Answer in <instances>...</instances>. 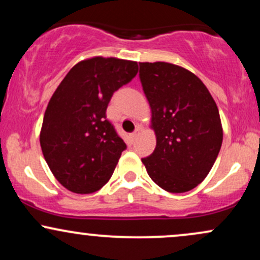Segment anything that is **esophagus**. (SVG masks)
Returning a JSON list of instances; mask_svg holds the SVG:
<instances>
[{
  "mask_svg": "<svg viewBox=\"0 0 260 260\" xmlns=\"http://www.w3.org/2000/svg\"><path fill=\"white\" fill-rule=\"evenodd\" d=\"M139 132H140L139 128H136V129H134V132H133V133H131V137H132V139L136 138V137L138 136V134H139Z\"/></svg>",
  "mask_w": 260,
  "mask_h": 260,
  "instance_id": "34e87169",
  "label": "esophagus"
}]
</instances>
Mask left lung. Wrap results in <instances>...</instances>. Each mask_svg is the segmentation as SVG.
I'll return each instance as SVG.
<instances>
[{
	"instance_id": "obj_1",
	"label": "left lung",
	"mask_w": 260,
	"mask_h": 260,
	"mask_svg": "<svg viewBox=\"0 0 260 260\" xmlns=\"http://www.w3.org/2000/svg\"><path fill=\"white\" fill-rule=\"evenodd\" d=\"M139 78L156 134L153 154L142 162L162 189L188 192L207 177L221 148L215 101L202 80L180 66L142 62Z\"/></svg>"
}]
</instances>
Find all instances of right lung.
I'll use <instances>...</instances> for the list:
<instances>
[{
	"label": "right lung",
	"mask_w": 260,
	"mask_h": 260,
	"mask_svg": "<svg viewBox=\"0 0 260 260\" xmlns=\"http://www.w3.org/2000/svg\"><path fill=\"white\" fill-rule=\"evenodd\" d=\"M137 73L134 61L92 57L74 66L53 92L40 145L56 180L71 192L94 193L111 178L127 145L106 120V109Z\"/></svg>",
	"instance_id": "1"
}]
</instances>
